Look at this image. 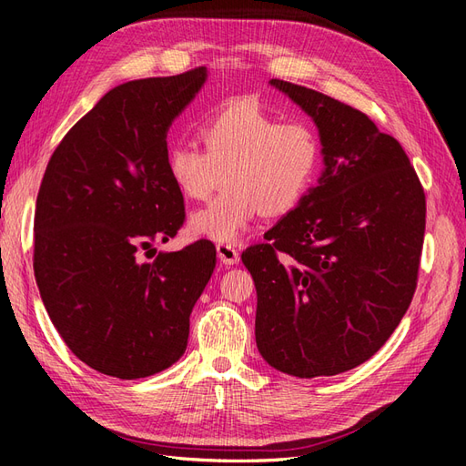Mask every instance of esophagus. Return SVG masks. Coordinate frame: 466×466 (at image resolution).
Masks as SVG:
<instances>
[{
	"label": "esophagus",
	"mask_w": 466,
	"mask_h": 466,
	"mask_svg": "<svg viewBox=\"0 0 466 466\" xmlns=\"http://www.w3.org/2000/svg\"><path fill=\"white\" fill-rule=\"evenodd\" d=\"M216 250H218V258H219L223 264H228V266L237 264L238 258H241V255H238V250H237L233 245H228V243H219V245L216 247Z\"/></svg>",
	"instance_id": "obj_1"
}]
</instances>
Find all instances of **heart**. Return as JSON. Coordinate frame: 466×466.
<instances>
[{"mask_svg":"<svg viewBox=\"0 0 466 466\" xmlns=\"http://www.w3.org/2000/svg\"><path fill=\"white\" fill-rule=\"evenodd\" d=\"M202 147L180 142L167 151V173L188 200H206L190 218L194 235L235 243L258 214L276 218L298 208L313 188L322 146L305 120H284L257 101L218 106L198 124Z\"/></svg>","mask_w":466,"mask_h":466,"instance_id":"b5f03b06","label":"heart"}]
</instances>
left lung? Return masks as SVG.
I'll use <instances>...</instances> for the list:
<instances>
[{
    "instance_id": "1",
    "label": "left lung",
    "mask_w": 466,
    "mask_h": 466,
    "mask_svg": "<svg viewBox=\"0 0 466 466\" xmlns=\"http://www.w3.org/2000/svg\"><path fill=\"white\" fill-rule=\"evenodd\" d=\"M270 86L313 118L324 168L241 257L257 286V346L281 373L338 375L368 361L410 307L426 196L402 146L368 115L288 81Z\"/></svg>"
}]
</instances>
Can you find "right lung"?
Instances as JSON below:
<instances>
[{
  "label": "right lung",
  "mask_w": 466,
  "mask_h": 466,
  "mask_svg": "<svg viewBox=\"0 0 466 466\" xmlns=\"http://www.w3.org/2000/svg\"><path fill=\"white\" fill-rule=\"evenodd\" d=\"M206 67L110 89L56 147L36 198L35 278L67 348L98 373L139 379L185 354L190 313L216 268L196 241L138 260L185 221L167 173V132Z\"/></svg>",
  "instance_id": "right-lung-1"
}]
</instances>
